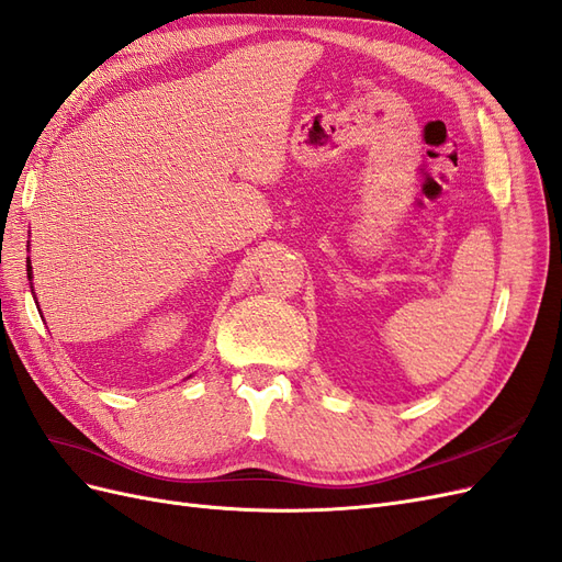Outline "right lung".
<instances>
[{
    "instance_id": "obj_1",
    "label": "right lung",
    "mask_w": 562,
    "mask_h": 562,
    "mask_svg": "<svg viewBox=\"0 0 562 562\" xmlns=\"http://www.w3.org/2000/svg\"><path fill=\"white\" fill-rule=\"evenodd\" d=\"M27 279L32 281V267H30V258H27Z\"/></svg>"
}]
</instances>
